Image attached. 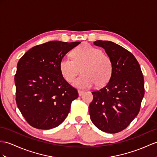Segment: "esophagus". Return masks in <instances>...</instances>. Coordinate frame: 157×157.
Returning a JSON list of instances; mask_svg holds the SVG:
<instances>
[{
	"instance_id": "34e87169",
	"label": "esophagus",
	"mask_w": 157,
	"mask_h": 157,
	"mask_svg": "<svg viewBox=\"0 0 157 157\" xmlns=\"http://www.w3.org/2000/svg\"><path fill=\"white\" fill-rule=\"evenodd\" d=\"M78 95H79V96H81V95H82V94H84V93H85V91L78 90Z\"/></svg>"
}]
</instances>
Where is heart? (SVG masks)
I'll use <instances>...</instances> for the list:
<instances>
[{
  "label": "heart",
  "mask_w": 157,
  "mask_h": 157,
  "mask_svg": "<svg viewBox=\"0 0 157 157\" xmlns=\"http://www.w3.org/2000/svg\"><path fill=\"white\" fill-rule=\"evenodd\" d=\"M71 55L73 60L63 58L59 67L61 75L68 82L73 81L81 68L82 75L72 83L75 87L89 89L95 84L102 86L109 81L113 71V63L101 49L83 43L73 50Z\"/></svg>",
  "instance_id": "1"
}]
</instances>
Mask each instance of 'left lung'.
<instances>
[{"label":"left lung","mask_w":157,"mask_h":157,"mask_svg":"<svg viewBox=\"0 0 157 157\" xmlns=\"http://www.w3.org/2000/svg\"><path fill=\"white\" fill-rule=\"evenodd\" d=\"M112 60L109 82L92 92L90 120L101 131L117 133L127 128L139 114L144 94V77L139 63L131 52L111 41L97 40Z\"/></svg>","instance_id":"8db88e82"}]
</instances>
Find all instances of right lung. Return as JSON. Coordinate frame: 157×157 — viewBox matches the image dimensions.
Segmentation results:
<instances>
[{
  "instance_id": "1",
  "label": "right lung",
  "mask_w": 157,
  "mask_h": 157,
  "mask_svg": "<svg viewBox=\"0 0 157 157\" xmlns=\"http://www.w3.org/2000/svg\"><path fill=\"white\" fill-rule=\"evenodd\" d=\"M81 42L49 41L35 46L18 60L14 76L16 102L27 123L38 129L58 127L78 92L63 78L60 62Z\"/></svg>"
}]
</instances>
